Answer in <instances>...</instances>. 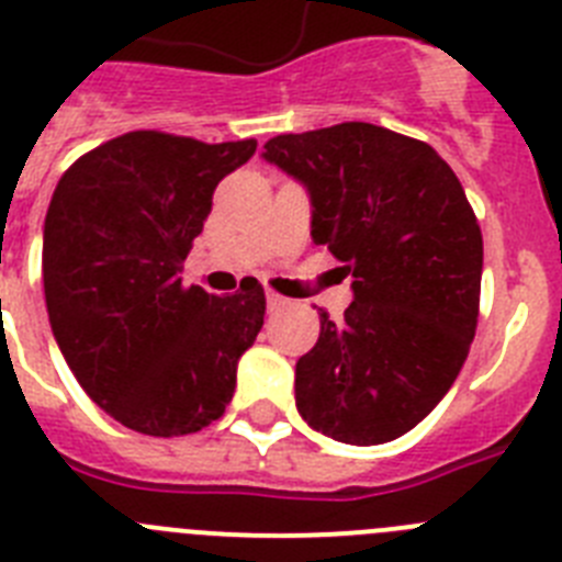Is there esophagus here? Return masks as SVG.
Here are the masks:
<instances>
[{"label":"esophagus","mask_w":562,"mask_h":562,"mask_svg":"<svg viewBox=\"0 0 562 562\" xmlns=\"http://www.w3.org/2000/svg\"><path fill=\"white\" fill-rule=\"evenodd\" d=\"M290 306V297L278 295V292H267V312H281Z\"/></svg>","instance_id":"34e87169"}]
</instances>
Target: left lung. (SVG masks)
Returning <instances> with one entry per match:
<instances>
[{"mask_svg":"<svg viewBox=\"0 0 562 562\" xmlns=\"http://www.w3.org/2000/svg\"><path fill=\"white\" fill-rule=\"evenodd\" d=\"M306 188L312 241L355 301L295 362V405L317 434L385 445L448 394L479 324L484 241L453 168L374 123L278 134L261 154Z\"/></svg>","mask_w":562,"mask_h":562,"instance_id":"1","label":"left lung"}]
</instances>
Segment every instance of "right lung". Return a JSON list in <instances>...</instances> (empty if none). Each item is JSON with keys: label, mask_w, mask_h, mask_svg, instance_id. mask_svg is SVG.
Segmentation results:
<instances>
[{"label": "right lung", "mask_w": 562, "mask_h": 562, "mask_svg": "<svg viewBox=\"0 0 562 562\" xmlns=\"http://www.w3.org/2000/svg\"><path fill=\"white\" fill-rule=\"evenodd\" d=\"M256 140L128 132L72 162L44 220V297L58 349L89 400L146 436L207 428L265 324V290L182 286L213 191Z\"/></svg>", "instance_id": "right-lung-1"}]
</instances>
